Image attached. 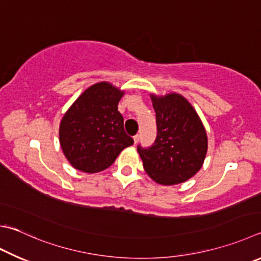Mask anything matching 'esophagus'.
I'll use <instances>...</instances> for the list:
<instances>
[{
    "label": "esophagus",
    "instance_id": "obj_1",
    "mask_svg": "<svg viewBox=\"0 0 261 261\" xmlns=\"http://www.w3.org/2000/svg\"><path fill=\"white\" fill-rule=\"evenodd\" d=\"M139 139H140V136L139 135H136L135 137H134V140H135V144H137L139 141Z\"/></svg>",
    "mask_w": 261,
    "mask_h": 261
}]
</instances>
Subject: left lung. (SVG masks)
Instances as JSON below:
<instances>
[{
  "label": "left lung",
  "mask_w": 261,
  "mask_h": 261,
  "mask_svg": "<svg viewBox=\"0 0 261 261\" xmlns=\"http://www.w3.org/2000/svg\"><path fill=\"white\" fill-rule=\"evenodd\" d=\"M158 135L149 147L137 150L147 174L161 185L180 184L202 168L207 150L204 126L193 106L182 96H151Z\"/></svg>",
  "instance_id": "obj_1"
}]
</instances>
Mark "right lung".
Listing matches in <instances>:
<instances>
[{"label": "right lung", "mask_w": 261, "mask_h": 261, "mask_svg": "<svg viewBox=\"0 0 261 261\" xmlns=\"http://www.w3.org/2000/svg\"><path fill=\"white\" fill-rule=\"evenodd\" d=\"M123 92L107 82L93 84L80 96L60 122V146L80 171L96 173L114 163L134 144L124 131L117 105Z\"/></svg>", "instance_id": "obj_1"}]
</instances>
